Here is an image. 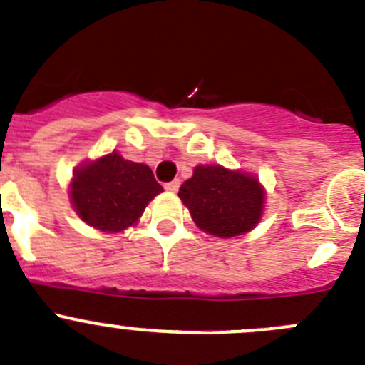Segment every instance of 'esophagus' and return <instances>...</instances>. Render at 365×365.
<instances>
[{"instance_id": "obj_1", "label": "esophagus", "mask_w": 365, "mask_h": 365, "mask_svg": "<svg viewBox=\"0 0 365 365\" xmlns=\"http://www.w3.org/2000/svg\"><path fill=\"white\" fill-rule=\"evenodd\" d=\"M178 189H180V180H173V182L165 183V190H169V192H176Z\"/></svg>"}]
</instances>
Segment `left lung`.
I'll list each match as a JSON object with an SVG mask.
<instances>
[{
  "mask_svg": "<svg viewBox=\"0 0 365 365\" xmlns=\"http://www.w3.org/2000/svg\"><path fill=\"white\" fill-rule=\"evenodd\" d=\"M200 229L217 237L248 232L259 221L264 190L250 175L198 165L178 192Z\"/></svg>",
  "mask_w": 365,
  "mask_h": 365,
  "instance_id": "8db88e82",
  "label": "left lung"
}]
</instances>
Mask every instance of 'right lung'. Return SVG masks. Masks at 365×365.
<instances>
[{
	"label": "right lung",
	"mask_w": 365,
	"mask_h": 365,
	"mask_svg": "<svg viewBox=\"0 0 365 365\" xmlns=\"http://www.w3.org/2000/svg\"><path fill=\"white\" fill-rule=\"evenodd\" d=\"M162 190L148 165L113 151L75 171L70 196L81 220L98 230L118 232L135 223Z\"/></svg>",
	"instance_id": "add662e5"
}]
</instances>
